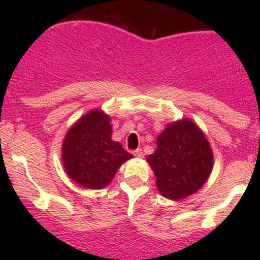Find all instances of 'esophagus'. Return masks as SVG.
I'll list each match as a JSON object with an SVG mask.
<instances>
[{"label": "esophagus", "mask_w": 260, "mask_h": 260, "mask_svg": "<svg viewBox=\"0 0 260 260\" xmlns=\"http://www.w3.org/2000/svg\"><path fill=\"white\" fill-rule=\"evenodd\" d=\"M133 155L136 157H143V156H144V154H143L142 149H137V150H134L133 151Z\"/></svg>", "instance_id": "obj_1"}]
</instances>
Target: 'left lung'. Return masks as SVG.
Wrapping results in <instances>:
<instances>
[{"mask_svg":"<svg viewBox=\"0 0 260 260\" xmlns=\"http://www.w3.org/2000/svg\"><path fill=\"white\" fill-rule=\"evenodd\" d=\"M147 161L161 196L178 201L204 186L213 170L214 155L204 132L189 118H182L159 134L156 150Z\"/></svg>","mask_w":260,"mask_h":260,"instance_id":"left-lung-1","label":"left lung"}]
</instances>
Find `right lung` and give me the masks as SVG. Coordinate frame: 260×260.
<instances>
[{
    "label": "right lung",
    "mask_w": 260,
    "mask_h": 260,
    "mask_svg": "<svg viewBox=\"0 0 260 260\" xmlns=\"http://www.w3.org/2000/svg\"><path fill=\"white\" fill-rule=\"evenodd\" d=\"M110 121V116L103 110L94 109L82 116L66 134L62 162L68 177L80 187H106L122 164L133 157L121 143L112 140Z\"/></svg>",
    "instance_id": "obj_1"
}]
</instances>
